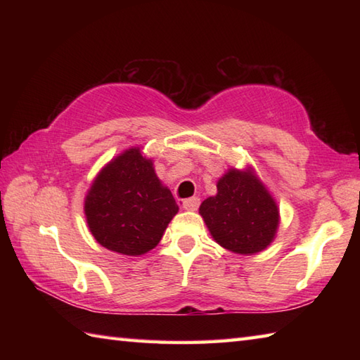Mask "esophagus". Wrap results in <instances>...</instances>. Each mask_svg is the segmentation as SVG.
Wrapping results in <instances>:
<instances>
[{"instance_id":"esophagus-1","label":"esophagus","mask_w":360,"mask_h":360,"mask_svg":"<svg viewBox=\"0 0 360 360\" xmlns=\"http://www.w3.org/2000/svg\"><path fill=\"white\" fill-rule=\"evenodd\" d=\"M181 207L184 210H196L200 207V198H188V200H182L181 201Z\"/></svg>"}]
</instances>
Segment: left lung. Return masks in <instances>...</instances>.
I'll list each match as a JSON object with an SVG mask.
<instances>
[{
	"instance_id": "1",
	"label": "left lung",
	"mask_w": 360,
	"mask_h": 360,
	"mask_svg": "<svg viewBox=\"0 0 360 360\" xmlns=\"http://www.w3.org/2000/svg\"><path fill=\"white\" fill-rule=\"evenodd\" d=\"M200 215L221 248L254 255L271 246L280 209L254 167L229 168L217 182V195L200 205Z\"/></svg>"
}]
</instances>
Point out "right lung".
I'll use <instances>...</instances> for the list:
<instances>
[{
    "mask_svg": "<svg viewBox=\"0 0 360 360\" xmlns=\"http://www.w3.org/2000/svg\"><path fill=\"white\" fill-rule=\"evenodd\" d=\"M86 223L105 249L141 257L155 249L178 213L170 188L158 178L141 147L127 148L102 170L85 196Z\"/></svg>",
    "mask_w": 360,
    "mask_h": 360,
    "instance_id": "add662e5",
    "label": "right lung"
}]
</instances>
